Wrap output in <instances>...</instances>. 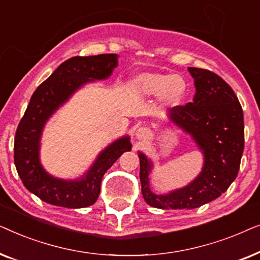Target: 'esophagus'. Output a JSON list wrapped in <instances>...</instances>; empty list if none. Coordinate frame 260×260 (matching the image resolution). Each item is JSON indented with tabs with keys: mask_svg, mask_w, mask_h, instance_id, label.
I'll return each mask as SVG.
<instances>
[{
	"mask_svg": "<svg viewBox=\"0 0 260 260\" xmlns=\"http://www.w3.org/2000/svg\"><path fill=\"white\" fill-rule=\"evenodd\" d=\"M149 137H150V133H149L148 129H145V127H140V129H137L136 131L137 140L144 141V140H148Z\"/></svg>",
	"mask_w": 260,
	"mask_h": 260,
	"instance_id": "34e87169",
	"label": "esophagus"
}]
</instances>
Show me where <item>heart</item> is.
I'll list each match as a JSON object with an SVG mask.
<instances>
[{
	"mask_svg": "<svg viewBox=\"0 0 260 260\" xmlns=\"http://www.w3.org/2000/svg\"><path fill=\"white\" fill-rule=\"evenodd\" d=\"M130 90L138 97H156L165 106L175 108L188 91L187 81L179 74L165 72H143L133 78Z\"/></svg>",
	"mask_w": 260,
	"mask_h": 260,
	"instance_id": "obj_1",
	"label": "heart"
}]
</instances>
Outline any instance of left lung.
<instances>
[{"instance_id": "obj_1", "label": "left lung", "mask_w": 260, "mask_h": 260, "mask_svg": "<svg viewBox=\"0 0 260 260\" xmlns=\"http://www.w3.org/2000/svg\"><path fill=\"white\" fill-rule=\"evenodd\" d=\"M194 79L193 102L170 109L167 118L189 135L204 155L199 175L179 189L166 194L152 191L149 182L154 163L138 151L142 194L151 207L191 209L225 193L239 172L244 150V115L236 93L211 71L188 67Z\"/></svg>"}]
</instances>
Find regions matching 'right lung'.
<instances>
[{
  "label": "right lung",
  "mask_w": 260,
  "mask_h": 260,
  "mask_svg": "<svg viewBox=\"0 0 260 260\" xmlns=\"http://www.w3.org/2000/svg\"><path fill=\"white\" fill-rule=\"evenodd\" d=\"M117 65V54L73 56L62 62L31 95L15 134L14 162L24 187L42 201L66 208L93 205L106 170L123 152L131 150L129 136L113 141L99 152L86 173L74 180L51 175L40 161L41 136L48 119L84 85L108 79Z\"/></svg>",
  "instance_id": "obj_1"
}]
</instances>
